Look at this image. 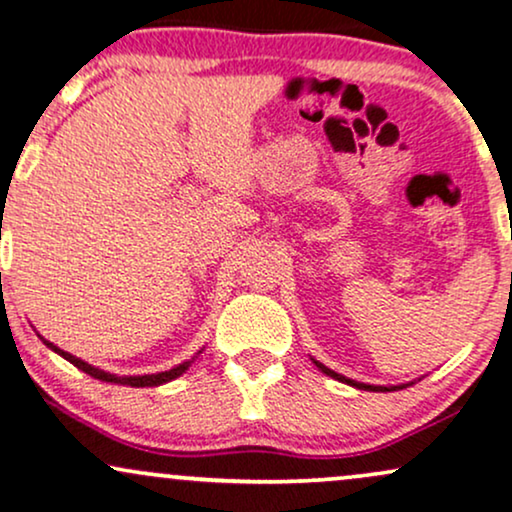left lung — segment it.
I'll return each instance as SVG.
<instances>
[{"label": "left lung", "instance_id": "8db88e82", "mask_svg": "<svg viewBox=\"0 0 512 512\" xmlns=\"http://www.w3.org/2000/svg\"><path fill=\"white\" fill-rule=\"evenodd\" d=\"M312 362H315V365H317L319 369H322L326 377H334V379H338V381H343V384L355 386V389H362V391H400V389H405V386H410V384H400V386H372V384H360V381H353V379L343 377V374H336L334 369L324 367L322 362H317V360H312Z\"/></svg>", "mask_w": 512, "mask_h": 512}]
</instances>
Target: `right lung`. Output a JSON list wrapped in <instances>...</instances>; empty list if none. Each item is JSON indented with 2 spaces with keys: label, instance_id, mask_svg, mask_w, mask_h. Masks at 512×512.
I'll list each match as a JSON object with an SVG mask.
<instances>
[{
  "label": "right lung",
  "instance_id": "add662e5",
  "mask_svg": "<svg viewBox=\"0 0 512 512\" xmlns=\"http://www.w3.org/2000/svg\"><path fill=\"white\" fill-rule=\"evenodd\" d=\"M42 341H45V338H42ZM45 343H47L49 348L54 350V353H59L61 357H64V360H69L71 365H76V367L80 369V372L90 374V377H95V379H100V381H109V384L133 386V389H143V386H159V384H166V381L181 377V374L186 372V369L190 367V362H193V360L181 362V365H176L174 369H169V372H159V374H143V377H116V374H109V372H104V369H97V367L88 365V362H83V360H80V357H76V355L64 353V350L54 346V343H49V341H45Z\"/></svg>",
  "mask_w": 512,
  "mask_h": 512
}]
</instances>
